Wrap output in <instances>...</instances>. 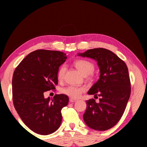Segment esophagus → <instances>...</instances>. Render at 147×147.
I'll return each instance as SVG.
<instances>
[{
	"label": "esophagus",
	"mask_w": 147,
	"mask_h": 147,
	"mask_svg": "<svg viewBox=\"0 0 147 147\" xmlns=\"http://www.w3.org/2000/svg\"><path fill=\"white\" fill-rule=\"evenodd\" d=\"M69 101H70L71 102H74L77 101V100H76V99H75V98H69Z\"/></svg>",
	"instance_id": "esophagus-1"
}]
</instances>
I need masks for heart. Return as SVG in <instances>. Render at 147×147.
I'll return each instance as SVG.
<instances>
[{
    "instance_id": "obj_1",
    "label": "heart",
    "mask_w": 147,
    "mask_h": 147,
    "mask_svg": "<svg viewBox=\"0 0 147 147\" xmlns=\"http://www.w3.org/2000/svg\"><path fill=\"white\" fill-rule=\"evenodd\" d=\"M74 65L78 69L79 71L83 74L84 76H87L93 73L94 69V65L91 62L80 59V60L76 61L74 63ZM66 71L65 65H62L60 69H59L58 73V78L61 80L63 78L65 73ZM84 91V88H80V87L74 86H69L61 89V93L66 94L71 98H77L81 95V94Z\"/></svg>"
}]
</instances>
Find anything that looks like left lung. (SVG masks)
Here are the masks:
<instances>
[{
	"instance_id": "obj_1",
	"label": "left lung",
	"mask_w": 147,
	"mask_h": 147,
	"mask_svg": "<svg viewBox=\"0 0 147 147\" xmlns=\"http://www.w3.org/2000/svg\"><path fill=\"white\" fill-rule=\"evenodd\" d=\"M77 56L95 60L100 70L99 79L88 92V94L98 96L99 103L94 99L86 101L84 121L93 130H108L120 120L130 98V81L127 66L113 52L103 48L89 49Z\"/></svg>"
}]
</instances>
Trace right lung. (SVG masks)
I'll list each match as a JSON object with an SVG mask.
<instances>
[{
  "mask_svg": "<svg viewBox=\"0 0 147 147\" xmlns=\"http://www.w3.org/2000/svg\"><path fill=\"white\" fill-rule=\"evenodd\" d=\"M66 59L61 52L37 50L28 54L13 73L15 108L23 123L38 134H53L61 124V110L68 104L69 97L60 94L45 98L44 93L55 89L59 67Z\"/></svg>",
  "mask_w": 147,
  "mask_h": 147,
  "instance_id": "obj_1",
  "label": "right lung"
}]
</instances>
